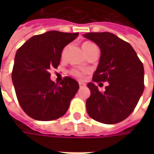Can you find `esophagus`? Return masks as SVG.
<instances>
[{"mask_svg": "<svg viewBox=\"0 0 154 154\" xmlns=\"http://www.w3.org/2000/svg\"><path fill=\"white\" fill-rule=\"evenodd\" d=\"M85 86H86V84L83 83V82H79V87H80L81 88H82V87H84Z\"/></svg>", "mask_w": 154, "mask_h": 154, "instance_id": "1", "label": "esophagus"}]
</instances>
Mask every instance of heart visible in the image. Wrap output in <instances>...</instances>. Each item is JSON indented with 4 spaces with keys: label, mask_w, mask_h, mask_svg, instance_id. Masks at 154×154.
Returning <instances> with one entry per match:
<instances>
[{
    "label": "heart",
    "mask_w": 154,
    "mask_h": 154,
    "mask_svg": "<svg viewBox=\"0 0 154 154\" xmlns=\"http://www.w3.org/2000/svg\"><path fill=\"white\" fill-rule=\"evenodd\" d=\"M92 45H94V44H91V43H89V42H85V43L82 44V48H83L85 53H86V52L89 49V48L91 47ZM65 51L66 50L63 49V52H62V57H63L64 56ZM69 74H70L72 77H75V78H77V79H79V80H83L84 78H85L86 74H87V72H85V71H81L79 70V69H77V68H72V69L69 70Z\"/></svg>",
    "instance_id": "b5f03b06"
}]
</instances>
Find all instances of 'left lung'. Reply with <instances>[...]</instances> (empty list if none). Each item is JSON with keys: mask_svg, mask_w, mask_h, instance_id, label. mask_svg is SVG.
<instances>
[{"mask_svg": "<svg viewBox=\"0 0 154 154\" xmlns=\"http://www.w3.org/2000/svg\"><path fill=\"white\" fill-rule=\"evenodd\" d=\"M84 37L96 43L101 52L93 82L87 84L91 90L87 113L103 124L121 122L134 111L143 91V65L132 46L111 33H87ZM100 81L109 82L104 93L94 85Z\"/></svg>", "mask_w": 154, "mask_h": 154, "instance_id": "obj_1", "label": "left lung"}]
</instances>
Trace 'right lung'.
Returning <instances> with one entry per match:
<instances>
[{"mask_svg": "<svg viewBox=\"0 0 154 154\" xmlns=\"http://www.w3.org/2000/svg\"><path fill=\"white\" fill-rule=\"evenodd\" d=\"M77 36L52 30L31 37L16 52L12 82L19 103L29 117L50 121L68 110L79 85L69 77L55 83L48 71L58 67L63 48Z\"/></svg>", "mask_w": 154, "mask_h": 154, "instance_id": "obj_1", "label": "right lung"}]
</instances>
